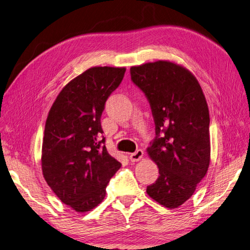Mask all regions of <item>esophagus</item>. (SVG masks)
Instances as JSON below:
<instances>
[{"label":"esophagus","instance_id":"34e87169","mask_svg":"<svg viewBox=\"0 0 250 250\" xmlns=\"http://www.w3.org/2000/svg\"><path fill=\"white\" fill-rule=\"evenodd\" d=\"M144 156V151L143 150H137L136 152L134 153H131V154L129 155L130 159L132 162H138L139 159H142Z\"/></svg>","mask_w":250,"mask_h":250}]
</instances>
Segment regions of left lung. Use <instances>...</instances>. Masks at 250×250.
<instances>
[{
  "instance_id": "1",
  "label": "left lung",
  "mask_w": 250,
  "mask_h": 250,
  "mask_svg": "<svg viewBox=\"0 0 250 250\" xmlns=\"http://www.w3.org/2000/svg\"><path fill=\"white\" fill-rule=\"evenodd\" d=\"M131 80L148 99L155 137L148 153L159 177L146 193L173 209L192 196L210 162L209 111L200 83L188 69L168 61L130 69Z\"/></svg>"
}]
</instances>
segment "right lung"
<instances>
[{
  "mask_svg": "<svg viewBox=\"0 0 250 250\" xmlns=\"http://www.w3.org/2000/svg\"><path fill=\"white\" fill-rule=\"evenodd\" d=\"M125 67H92L65 85L44 130L42 171L56 195L77 212L100 204L121 164L107 153L100 118Z\"/></svg>",
  "mask_w": 250,
  "mask_h": 250,
  "instance_id": "1",
  "label": "right lung"
}]
</instances>
